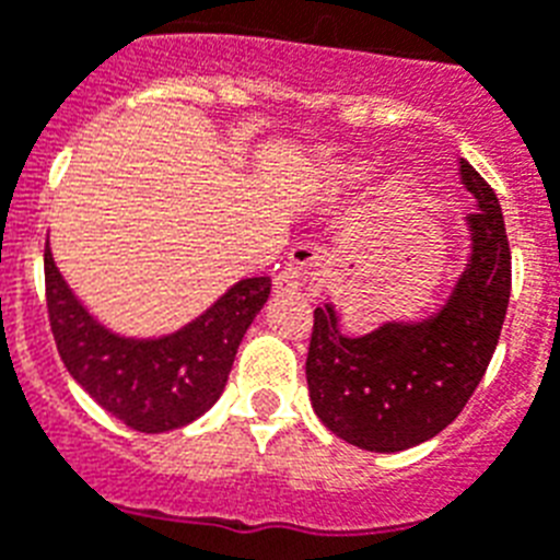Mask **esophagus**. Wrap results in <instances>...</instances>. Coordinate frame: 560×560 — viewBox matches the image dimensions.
<instances>
[{
    "instance_id": "34e87169",
    "label": "esophagus",
    "mask_w": 560,
    "mask_h": 560,
    "mask_svg": "<svg viewBox=\"0 0 560 560\" xmlns=\"http://www.w3.org/2000/svg\"><path fill=\"white\" fill-rule=\"evenodd\" d=\"M323 269V252L314 246H298L291 248V257L283 269L275 277V291L285 294V291H312L320 283Z\"/></svg>"
}]
</instances>
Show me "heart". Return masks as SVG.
I'll use <instances>...</instances> for the list:
<instances>
[{"label":"heart","mask_w":560,"mask_h":560,"mask_svg":"<svg viewBox=\"0 0 560 560\" xmlns=\"http://www.w3.org/2000/svg\"><path fill=\"white\" fill-rule=\"evenodd\" d=\"M346 177H349V179H363V177H366V168H363V165H352V168L346 171Z\"/></svg>","instance_id":"heart-1"}]
</instances>
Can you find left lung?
<instances>
[{
    "label": "left lung",
    "mask_w": 560,
    "mask_h": 560,
    "mask_svg": "<svg viewBox=\"0 0 560 560\" xmlns=\"http://www.w3.org/2000/svg\"><path fill=\"white\" fill-rule=\"evenodd\" d=\"M460 179L478 200L466 217L472 257L441 312L346 337L335 308H314L306 358L314 415L360 450L404 452L435 438L464 412L495 354L512 291L510 240L495 191L466 160Z\"/></svg>",
    "instance_id": "1"
}]
</instances>
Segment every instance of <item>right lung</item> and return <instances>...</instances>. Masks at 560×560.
<instances>
[{
    "label": "right lung",
    "instance_id": "add662e5",
    "mask_svg": "<svg viewBox=\"0 0 560 560\" xmlns=\"http://www.w3.org/2000/svg\"><path fill=\"white\" fill-rule=\"evenodd\" d=\"M269 291V277H246L174 335L133 340L85 312L45 246L48 320L65 369L105 412L145 435L186 427L217 404Z\"/></svg>",
    "mask_w": 560,
    "mask_h": 560
}]
</instances>
